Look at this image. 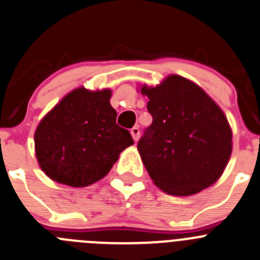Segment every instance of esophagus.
<instances>
[{
    "label": "esophagus",
    "instance_id": "34e87169",
    "mask_svg": "<svg viewBox=\"0 0 260 260\" xmlns=\"http://www.w3.org/2000/svg\"><path fill=\"white\" fill-rule=\"evenodd\" d=\"M131 135H132L133 140H135V142L139 141L140 139V129L137 127H133L132 129H131Z\"/></svg>",
    "mask_w": 260,
    "mask_h": 260
}]
</instances>
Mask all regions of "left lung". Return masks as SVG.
Wrapping results in <instances>:
<instances>
[{"mask_svg":"<svg viewBox=\"0 0 260 260\" xmlns=\"http://www.w3.org/2000/svg\"><path fill=\"white\" fill-rule=\"evenodd\" d=\"M147 95L153 123L137 150L153 182L170 196L188 197L223 175L232 154V129L225 114L205 90L180 75L156 86H140Z\"/></svg>","mask_w":260,"mask_h":260,"instance_id":"left-lung-1","label":"left lung"}]
</instances>
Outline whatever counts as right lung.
Instances as JSON below:
<instances>
[{"label":"right lung","mask_w":260,"mask_h":260,"mask_svg":"<svg viewBox=\"0 0 260 260\" xmlns=\"http://www.w3.org/2000/svg\"><path fill=\"white\" fill-rule=\"evenodd\" d=\"M111 90L76 88L41 119L35 132L40 168L59 184L83 188L104 179L119 154L133 145L116 124Z\"/></svg>","instance_id":"obj_1"}]
</instances>
